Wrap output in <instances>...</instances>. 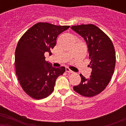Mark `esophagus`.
<instances>
[{
  "label": "esophagus",
  "instance_id": "1",
  "mask_svg": "<svg viewBox=\"0 0 126 126\" xmlns=\"http://www.w3.org/2000/svg\"><path fill=\"white\" fill-rule=\"evenodd\" d=\"M65 71H66L67 73H73V71H71L70 69H69L68 67H66L65 68Z\"/></svg>",
  "mask_w": 126,
  "mask_h": 126
}]
</instances>
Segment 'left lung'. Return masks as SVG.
<instances>
[{"mask_svg":"<svg viewBox=\"0 0 126 126\" xmlns=\"http://www.w3.org/2000/svg\"><path fill=\"white\" fill-rule=\"evenodd\" d=\"M71 28L86 42L91 59L89 66L92 69L89 78L80 74L81 83L73 88L84 96H94L105 89L113 75L116 60L114 47L109 36L95 25L81 24Z\"/></svg>","mask_w":126,"mask_h":126,"instance_id":"obj_1","label":"left lung"}]
</instances>
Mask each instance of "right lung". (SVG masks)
<instances>
[{
    "label": "right lung",
    "mask_w": 126,
    "mask_h": 126,
    "mask_svg": "<svg viewBox=\"0 0 126 126\" xmlns=\"http://www.w3.org/2000/svg\"><path fill=\"white\" fill-rule=\"evenodd\" d=\"M69 27L36 23L19 40L15 51L16 73L22 88L33 98L40 100L50 95L57 78L65 72V67L55 68L47 62L44 54H52L57 36Z\"/></svg>",
    "instance_id": "obj_1"
}]
</instances>
